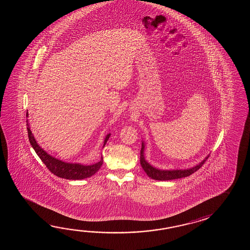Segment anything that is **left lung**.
Returning <instances> with one entry per match:
<instances>
[{
    "instance_id": "8db88e82",
    "label": "left lung",
    "mask_w": 250,
    "mask_h": 250,
    "mask_svg": "<svg viewBox=\"0 0 250 250\" xmlns=\"http://www.w3.org/2000/svg\"><path fill=\"white\" fill-rule=\"evenodd\" d=\"M144 144L142 143V147L140 150V165L142 166L143 170L146 171V173L153 180L156 181H170V180H175V179H181L184 177L191 175L192 173L196 172L202 165L205 164L206 160L208 157L200 163L199 165L193 167L191 169L188 170H161L158 169H155L153 166L149 165L148 163L144 158Z\"/></svg>"
}]
</instances>
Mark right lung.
Instances as JSON below:
<instances>
[{"label":"right lung","mask_w":250,"mask_h":250,"mask_svg":"<svg viewBox=\"0 0 250 250\" xmlns=\"http://www.w3.org/2000/svg\"><path fill=\"white\" fill-rule=\"evenodd\" d=\"M27 129L29 142L31 144L33 148L36 151L39 158L42 160V163L47 167L48 170L57 177L67 179V180H82L85 178H89L97 172L103 165V157L99 163H97L96 165H88V166L79 165V164H67L56 158H53L38 146L28 124H27ZM109 137H110V134H108L104 139V146H105Z\"/></svg>","instance_id":"1"}]
</instances>
